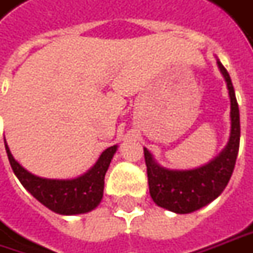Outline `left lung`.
Listing matches in <instances>:
<instances>
[{
    "instance_id": "8db88e82",
    "label": "left lung",
    "mask_w": 253,
    "mask_h": 253,
    "mask_svg": "<svg viewBox=\"0 0 253 253\" xmlns=\"http://www.w3.org/2000/svg\"><path fill=\"white\" fill-rule=\"evenodd\" d=\"M224 75L231 99V135L228 145L214 161L202 168L190 170H170L160 167L151 154L144 148L150 195L153 200L169 211L187 214L202 209L221 195L230 182L240 150V109L230 74L217 61Z\"/></svg>"
}]
</instances>
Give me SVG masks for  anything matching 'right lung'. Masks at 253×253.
I'll return each instance as SVG.
<instances>
[{"mask_svg":"<svg viewBox=\"0 0 253 253\" xmlns=\"http://www.w3.org/2000/svg\"><path fill=\"white\" fill-rule=\"evenodd\" d=\"M116 148V145L106 148L93 168L83 176L71 180H57L39 178L28 172L13 160L8 145L5 144L11 168L23 187L51 211L64 215L88 213L99 205L103 196L105 173Z\"/></svg>","mask_w":253,"mask_h":253,"instance_id":"add662e5","label":"right lung"}]
</instances>
